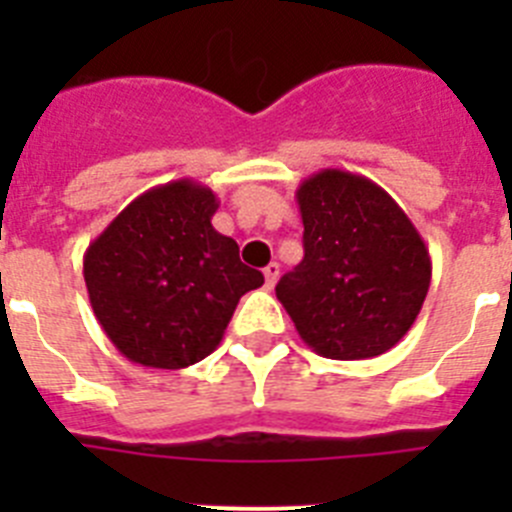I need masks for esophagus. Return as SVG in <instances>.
I'll return each instance as SVG.
<instances>
[{
  "instance_id": "34e87169",
  "label": "esophagus",
  "mask_w": 512,
  "mask_h": 512,
  "mask_svg": "<svg viewBox=\"0 0 512 512\" xmlns=\"http://www.w3.org/2000/svg\"><path fill=\"white\" fill-rule=\"evenodd\" d=\"M264 279H266V287H269V289L277 284V279H279V264H277V261H271V264L266 266Z\"/></svg>"
}]
</instances>
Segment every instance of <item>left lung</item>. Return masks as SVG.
<instances>
[{
    "label": "left lung",
    "mask_w": 512,
    "mask_h": 512,
    "mask_svg": "<svg viewBox=\"0 0 512 512\" xmlns=\"http://www.w3.org/2000/svg\"><path fill=\"white\" fill-rule=\"evenodd\" d=\"M305 259L277 297L302 341L325 359L390 351L431 287L428 246L400 205L366 176L323 169L297 189Z\"/></svg>",
    "instance_id": "obj_1"
}]
</instances>
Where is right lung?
<instances>
[{
	"label": "right lung",
	"instance_id": "right-lung-1",
	"mask_svg": "<svg viewBox=\"0 0 512 512\" xmlns=\"http://www.w3.org/2000/svg\"><path fill=\"white\" fill-rule=\"evenodd\" d=\"M217 197L176 179L135 197L84 253L99 325L133 364L184 369L210 356L246 292L264 274L212 228Z\"/></svg>",
	"mask_w": 512,
	"mask_h": 512
}]
</instances>
